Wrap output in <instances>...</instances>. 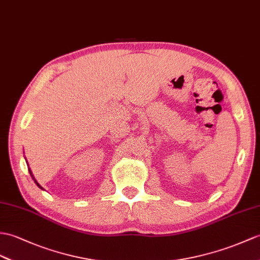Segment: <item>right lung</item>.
I'll return each instance as SVG.
<instances>
[{
    "label": "right lung",
    "instance_id": "1",
    "mask_svg": "<svg viewBox=\"0 0 260 260\" xmlns=\"http://www.w3.org/2000/svg\"><path fill=\"white\" fill-rule=\"evenodd\" d=\"M28 172H29V174H31V176H32V177H33V175H32V172H31V170H28ZM33 179H34V177H33ZM34 182H35V183H36V184H38V186H39V187H40V188H42V187H41V186H40V185H39V183H38V182H36V180H35V179H34Z\"/></svg>",
    "mask_w": 260,
    "mask_h": 260
}]
</instances>
